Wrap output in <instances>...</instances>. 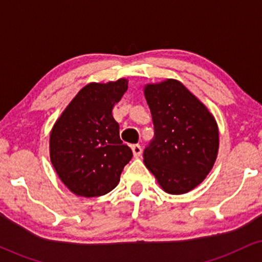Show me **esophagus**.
<instances>
[{
  "label": "esophagus",
  "instance_id": "esophagus-1",
  "mask_svg": "<svg viewBox=\"0 0 262 262\" xmlns=\"http://www.w3.org/2000/svg\"><path fill=\"white\" fill-rule=\"evenodd\" d=\"M132 151H133L134 158H139L141 155V151H143V149H141L139 144H133V145H132Z\"/></svg>",
  "mask_w": 262,
  "mask_h": 262
}]
</instances>
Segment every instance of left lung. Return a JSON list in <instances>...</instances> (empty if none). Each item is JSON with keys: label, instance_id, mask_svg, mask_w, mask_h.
Masks as SVG:
<instances>
[{"label": "left lung", "instance_id": "left-lung-1", "mask_svg": "<svg viewBox=\"0 0 262 262\" xmlns=\"http://www.w3.org/2000/svg\"><path fill=\"white\" fill-rule=\"evenodd\" d=\"M154 123V138L144 164L167 193L197 187L212 170L219 148L214 117L180 81L167 79L144 89Z\"/></svg>", "mask_w": 262, "mask_h": 262}]
</instances>
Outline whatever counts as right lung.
Segmentation results:
<instances>
[{"label":"right lung","instance_id":"add662e5","mask_svg":"<svg viewBox=\"0 0 262 262\" xmlns=\"http://www.w3.org/2000/svg\"><path fill=\"white\" fill-rule=\"evenodd\" d=\"M128 80L89 83L74 97L50 133V160L62 183L76 196L98 197L118 185L133 152L119 138L113 106Z\"/></svg>","mask_w":262,"mask_h":262}]
</instances>
